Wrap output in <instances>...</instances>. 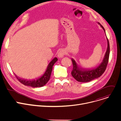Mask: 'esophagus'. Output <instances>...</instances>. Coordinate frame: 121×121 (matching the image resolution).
<instances>
[{"label":"esophagus","instance_id":"34e87169","mask_svg":"<svg viewBox=\"0 0 121 121\" xmlns=\"http://www.w3.org/2000/svg\"><path fill=\"white\" fill-rule=\"evenodd\" d=\"M65 51L64 50H60L59 53H58V58H62L63 57L64 55H65Z\"/></svg>","mask_w":121,"mask_h":121}]
</instances>
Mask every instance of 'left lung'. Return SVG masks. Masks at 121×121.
<instances>
[{
    "mask_svg": "<svg viewBox=\"0 0 121 121\" xmlns=\"http://www.w3.org/2000/svg\"><path fill=\"white\" fill-rule=\"evenodd\" d=\"M97 23L101 26L105 34V31L103 26L99 22H97ZM106 38L108 42L107 49H106L102 61L98 66L92 68H84L78 65L76 61L73 58H71L73 66L71 75L78 82H90L92 80L100 77L105 71L108 63L110 53L109 41L106 36Z\"/></svg>",
    "mask_w": 121,
    "mask_h": 121,
    "instance_id": "1",
    "label": "left lung"
}]
</instances>
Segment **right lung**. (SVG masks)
I'll return each mask as SVG.
<instances>
[{
	"label": "right lung",
	"instance_id": "1",
	"mask_svg": "<svg viewBox=\"0 0 121 121\" xmlns=\"http://www.w3.org/2000/svg\"><path fill=\"white\" fill-rule=\"evenodd\" d=\"M57 58L56 57L54 58L48 64L46 70L45 71V72L44 73V74L40 77L36 78L35 79H33L32 80H28L18 77L15 74V75L17 80L21 83H22L23 84L25 85V86H31L32 87H42L45 86L50 80V78L53 69V66L54 64L57 61Z\"/></svg>",
	"mask_w": 121,
	"mask_h": 121
}]
</instances>
